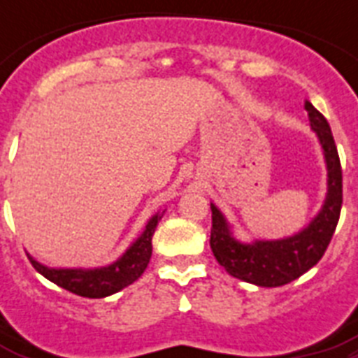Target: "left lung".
Listing matches in <instances>:
<instances>
[{
	"label": "left lung",
	"mask_w": 358,
	"mask_h": 358,
	"mask_svg": "<svg viewBox=\"0 0 358 358\" xmlns=\"http://www.w3.org/2000/svg\"><path fill=\"white\" fill-rule=\"evenodd\" d=\"M312 129L320 137L329 171V191L322 212L303 232L277 241L239 243L230 236L223 213L212 204L210 247L217 262L245 282L277 288L292 282L314 267L325 255L342 210V165L327 119L310 102H305Z\"/></svg>",
	"instance_id": "obj_1"
}]
</instances>
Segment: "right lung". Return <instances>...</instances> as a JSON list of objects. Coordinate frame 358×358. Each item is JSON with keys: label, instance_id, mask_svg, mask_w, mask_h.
<instances>
[{"label": "right lung", "instance_id": "1", "mask_svg": "<svg viewBox=\"0 0 358 358\" xmlns=\"http://www.w3.org/2000/svg\"><path fill=\"white\" fill-rule=\"evenodd\" d=\"M162 215H154L148 221L145 232L137 238L131 247H129L119 260L113 262L108 267H98V269H50L42 266L29 256V262L33 264L36 271L42 277L52 280L61 288L69 289L72 294L89 297V299H100L108 297L111 294H117L122 288L135 282L143 275V271L148 266L152 256V236L157 227V221Z\"/></svg>", "mask_w": 358, "mask_h": 358}]
</instances>
